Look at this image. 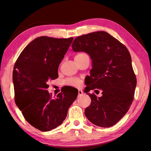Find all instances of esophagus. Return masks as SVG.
Instances as JSON below:
<instances>
[{
	"instance_id": "34e87169",
	"label": "esophagus",
	"mask_w": 151,
	"mask_h": 151,
	"mask_svg": "<svg viewBox=\"0 0 151 151\" xmlns=\"http://www.w3.org/2000/svg\"><path fill=\"white\" fill-rule=\"evenodd\" d=\"M82 94H83V91L81 90V89H78V96L82 95Z\"/></svg>"
}]
</instances>
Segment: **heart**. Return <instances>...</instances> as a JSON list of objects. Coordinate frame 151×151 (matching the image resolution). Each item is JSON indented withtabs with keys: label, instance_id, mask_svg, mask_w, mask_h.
Instances as JSON below:
<instances>
[{
	"label": "heart",
	"instance_id": "b5f03b06",
	"mask_svg": "<svg viewBox=\"0 0 151 151\" xmlns=\"http://www.w3.org/2000/svg\"><path fill=\"white\" fill-rule=\"evenodd\" d=\"M85 55H86V54L84 53H81L77 54L76 56L80 57ZM65 84L69 86H72V87H79L81 85V79L78 78H69L65 81Z\"/></svg>",
	"mask_w": 151,
	"mask_h": 151
}]
</instances>
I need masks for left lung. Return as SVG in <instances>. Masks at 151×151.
I'll use <instances>...</instances> for the list:
<instances>
[{"label":"left lung","instance_id":"1","mask_svg":"<svg viewBox=\"0 0 151 151\" xmlns=\"http://www.w3.org/2000/svg\"><path fill=\"white\" fill-rule=\"evenodd\" d=\"M74 52H85L92 60L84 92L91 99L86 108L88 120L98 127H110L127 114L132 103L136 78L129 51L110 34L98 31L78 36L72 44ZM102 91L97 98L90 90Z\"/></svg>","mask_w":151,"mask_h":151}]
</instances>
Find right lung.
Listing matches in <instances>:
<instances>
[{
    "label": "right lung",
    "instance_id": "obj_1",
    "mask_svg": "<svg viewBox=\"0 0 151 151\" xmlns=\"http://www.w3.org/2000/svg\"><path fill=\"white\" fill-rule=\"evenodd\" d=\"M73 37H38L22 51L13 70L15 101L25 119L42 132L55 129L65 119L77 91H62L52 98L47 82L58 77V69Z\"/></svg>",
    "mask_w": 151,
    "mask_h": 151
}]
</instances>
